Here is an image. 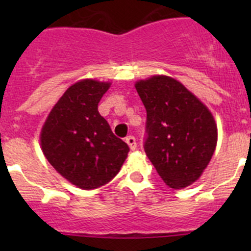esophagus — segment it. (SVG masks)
<instances>
[{
  "instance_id": "obj_1",
  "label": "esophagus",
  "mask_w": 251,
  "mask_h": 251,
  "mask_svg": "<svg viewBox=\"0 0 251 251\" xmlns=\"http://www.w3.org/2000/svg\"><path fill=\"white\" fill-rule=\"evenodd\" d=\"M126 143H127V146L130 147L131 151H136V148H137L136 138L133 137V136H127V137H126Z\"/></svg>"
}]
</instances>
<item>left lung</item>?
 I'll use <instances>...</instances> for the list:
<instances>
[{
  "label": "left lung",
  "instance_id": "8db88e82",
  "mask_svg": "<svg viewBox=\"0 0 251 251\" xmlns=\"http://www.w3.org/2000/svg\"><path fill=\"white\" fill-rule=\"evenodd\" d=\"M135 87L147 110V156L170 188L191 186L216 149L212 113L184 85L166 75L138 80Z\"/></svg>",
  "mask_w": 251,
  "mask_h": 251
}]
</instances>
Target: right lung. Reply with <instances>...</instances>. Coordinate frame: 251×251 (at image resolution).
Instances as JSON below:
<instances>
[{
    "instance_id": "obj_1",
    "label": "right lung",
    "mask_w": 251,
    "mask_h": 251,
    "mask_svg": "<svg viewBox=\"0 0 251 251\" xmlns=\"http://www.w3.org/2000/svg\"><path fill=\"white\" fill-rule=\"evenodd\" d=\"M111 82L82 78L53 105L40 132L48 163L81 189L104 186L125 163L128 146L111 132L98 103Z\"/></svg>"
}]
</instances>
